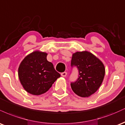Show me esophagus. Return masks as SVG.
Wrapping results in <instances>:
<instances>
[{
	"label": "esophagus",
	"mask_w": 125,
	"mask_h": 125,
	"mask_svg": "<svg viewBox=\"0 0 125 125\" xmlns=\"http://www.w3.org/2000/svg\"><path fill=\"white\" fill-rule=\"evenodd\" d=\"M67 75V72H62L61 73V76L62 77H66V76Z\"/></svg>",
	"instance_id": "esophagus-1"
}]
</instances>
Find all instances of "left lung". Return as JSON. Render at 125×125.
<instances>
[{"instance_id": "8db88e82", "label": "left lung", "mask_w": 125, "mask_h": 125, "mask_svg": "<svg viewBox=\"0 0 125 125\" xmlns=\"http://www.w3.org/2000/svg\"><path fill=\"white\" fill-rule=\"evenodd\" d=\"M71 65L76 66L79 76L71 87L77 96L87 97L98 90L105 74L103 62L90 52H76L72 54Z\"/></svg>"}]
</instances>
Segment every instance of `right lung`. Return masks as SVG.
<instances>
[{
	"label": "right lung",
	"instance_id": "add662e5",
	"mask_svg": "<svg viewBox=\"0 0 125 125\" xmlns=\"http://www.w3.org/2000/svg\"><path fill=\"white\" fill-rule=\"evenodd\" d=\"M47 55L44 52L33 51L23 59L19 66L21 83L27 92L33 95L46 93L61 77L52 63L48 61Z\"/></svg>",
	"mask_w": 125,
	"mask_h": 125
}]
</instances>
